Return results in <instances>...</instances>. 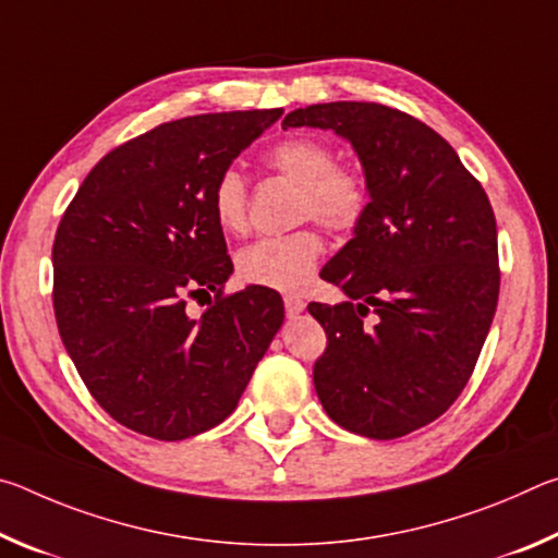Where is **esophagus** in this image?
<instances>
[{
  "label": "esophagus",
  "mask_w": 558,
  "mask_h": 558,
  "mask_svg": "<svg viewBox=\"0 0 558 558\" xmlns=\"http://www.w3.org/2000/svg\"><path fill=\"white\" fill-rule=\"evenodd\" d=\"M302 310H305V300L298 298V295H286V313H288L290 317L300 315Z\"/></svg>",
  "instance_id": "obj_1"
}]
</instances>
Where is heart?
Segmentation results:
<instances>
[{
	"label": "heart",
	"mask_w": 558,
	"mask_h": 558,
	"mask_svg": "<svg viewBox=\"0 0 558 558\" xmlns=\"http://www.w3.org/2000/svg\"><path fill=\"white\" fill-rule=\"evenodd\" d=\"M266 162L300 186V219H315L329 231L349 233L369 211V179L359 167L337 165L335 147L325 140H280L266 153ZM211 209L221 229L229 233H241L248 223V189L235 169H226L216 179ZM323 251V239L313 229L272 235L241 253L239 272L251 286L298 292L313 280Z\"/></svg>",
	"instance_id": "b5f03b06"
}]
</instances>
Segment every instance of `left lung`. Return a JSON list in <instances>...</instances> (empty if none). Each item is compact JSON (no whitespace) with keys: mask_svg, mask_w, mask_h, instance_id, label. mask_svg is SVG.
Instances as JSON below:
<instances>
[{"mask_svg":"<svg viewBox=\"0 0 558 558\" xmlns=\"http://www.w3.org/2000/svg\"><path fill=\"white\" fill-rule=\"evenodd\" d=\"M352 143L372 204L323 268L347 302L307 310L327 332L313 379L339 426L374 440L446 413L475 369L499 295L497 223L483 184L426 122L381 102H319L282 128ZM377 323H365L371 310Z\"/></svg>","mask_w":558,"mask_h":558,"instance_id":"obj_1","label":"left lung"}]
</instances>
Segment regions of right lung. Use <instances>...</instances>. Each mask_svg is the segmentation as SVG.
Instances as JSON below:
<instances>
[{
  "instance_id": "add662e5",
  "label": "right lung",
  "mask_w": 558,
  "mask_h": 558,
  "mask_svg": "<svg viewBox=\"0 0 558 558\" xmlns=\"http://www.w3.org/2000/svg\"><path fill=\"white\" fill-rule=\"evenodd\" d=\"M282 116L209 112L157 125L83 179L53 241V313L100 409L157 440L229 418L286 310L276 290L223 295L233 272L216 179ZM215 300L199 318L185 298Z\"/></svg>"
}]
</instances>
